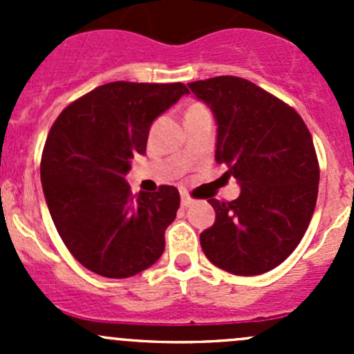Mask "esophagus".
I'll return each instance as SVG.
<instances>
[{"mask_svg":"<svg viewBox=\"0 0 354 354\" xmlns=\"http://www.w3.org/2000/svg\"><path fill=\"white\" fill-rule=\"evenodd\" d=\"M194 203V198L190 197L188 194H181V207H188Z\"/></svg>","mask_w":354,"mask_h":354,"instance_id":"34e87169","label":"esophagus"}]
</instances>
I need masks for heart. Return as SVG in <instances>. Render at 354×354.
Instances as JSON below:
<instances>
[{"label": "heart", "mask_w": 354, "mask_h": 354, "mask_svg": "<svg viewBox=\"0 0 354 354\" xmlns=\"http://www.w3.org/2000/svg\"><path fill=\"white\" fill-rule=\"evenodd\" d=\"M198 106H200V104H194V106H192L190 109H194V108H198Z\"/></svg>", "instance_id": "obj_1"}]
</instances>
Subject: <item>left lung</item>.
I'll list each match as a JSON object with an SVG mask.
<instances>
[{"label":"left lung","instance_id":"left-lung-1","mask_svg":"<svg viewBox=\"0 0 354 354\" xmlns=\"http://www.w3.org/2000/svg\"><path fill=\"white\" fill-rule=\"evenodd\" d=\"M217 121L216 160L241 187L236 200L209 198L216 223L200 234L207 259L236 276H259L283 263L312 221L319 159L295 108L246 78L188 84Z\"/></svg>","mask_w":354,"mask_h":354}]
</instances>
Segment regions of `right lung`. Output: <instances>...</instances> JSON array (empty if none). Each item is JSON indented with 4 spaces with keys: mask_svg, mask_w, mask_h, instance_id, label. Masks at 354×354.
Returning <instances> with one entry per match:
<instances>
[{
    "mask_svg": "<svg viewBox=\"0 0 354 354\" xmlns=\"http://www.w3.org/2000/svg\"><path fill=\"white\" fill-rule=\"evenodd\" d=\"M188 94L185 84L111 82L62 111L41 159V181L58 234L92 272L123 279L164 252V231L176 217L180 192L160 185L131 194L124 174L144 154L159 114Z\"/></svg>",
    "mask_w": 354,
    "mask_h": 354,
    "instance_id": "add662e5",
    "label": "right lung"
}]
</instances>
